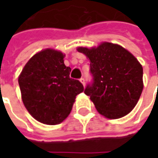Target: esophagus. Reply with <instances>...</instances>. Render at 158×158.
Here are the masks:
<instances>
[{"label":"esophagus","mask_w":158,"mask_h":158,"mask_svg":"<svg viewBox=\"0 0 158 158\" xmlns=\"http://www.w3.org/2000/svg\"><path fill=\"white\" fill-rule=\"evenodd\" d=\"M79 80H80V82L83 84V85L85 86V79H84V78H81Z\"/></svg>","instance_id":"esophagus-1"}]
</instances>
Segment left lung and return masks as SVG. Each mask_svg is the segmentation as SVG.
<instances>
[{"instance_id":"1","label":"left lung","mask_w":158,"mask_h":158,"mask_svg":"<svg viewBox=\"0 0 158 158\" xmlns=\"http://www.w3.org/2000/svg\"><path fill=\"white\" fill-rule=\"evenodd\" d=\"M77 50L89 59L93 79L85 94L98 113L110 119L130 113L143 89V69L138 60L121 45L108 42L96 48Z\"/></svg>"}]
</instances>
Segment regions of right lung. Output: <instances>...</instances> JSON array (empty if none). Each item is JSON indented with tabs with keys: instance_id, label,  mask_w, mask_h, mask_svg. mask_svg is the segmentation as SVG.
Returning <instances> with one entry per match:
<instances>
[{
	"instance_id": "add662e5",
	"label": "right lung",
	"mask_w": 158,
	"mask_h": 158,
	"mask_svg": "<svg viewBox=\"0 0 158 158\" xmlns=\"http://www.w3.org/2000/svg\"><path fill=\"white\" fill-rule=\"evenodd\" d=\"M63 58L61 52L43 50L29 59L19 77L26 109L37 121L49 125L69 116L76 96L84 91L82 84L69 77L71 69Z\"/></svg>"
}]
</instances>
